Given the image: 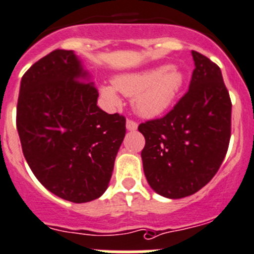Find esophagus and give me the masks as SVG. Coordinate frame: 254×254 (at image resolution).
<instances>
[{"mask_svg":"<svg viewBox=\"0 0 254 254\" xmlns=\"http://www.w3.org/2000/svg\"><path fill=\"white\" fill-rule=\"evenodd\" d=\"M137 127H138V125L134 121L127 120V122H126V128L128 129V131H136Z\"/></svg>","mask_w":254,"mask_h":254,"instance_id":"34e87169","label":"esophagus"}]
</instances>
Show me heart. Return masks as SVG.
<instances>
[{"label":"heart","instance_id":"obj_1","mask_svg":"<svg viewBox=\"0 0 254 254\" xmlns=\"http://www.w3.org/2000/svg\"><path fill=\"white\" fill-rule=\"evenodd\" d=\"M185 84V73L177 66H159L133 73L120 74L113 86H101L100 93L111 106L121 103L118 92L133 97L139 116L152 118L168 110Z\"/></svg>","mask_w":254,"mask_h":254}]
</instances>
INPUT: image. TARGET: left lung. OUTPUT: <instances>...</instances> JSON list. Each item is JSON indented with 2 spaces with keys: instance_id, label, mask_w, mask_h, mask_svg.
Segmentation results:
<instances>
[{
  "instance_id": "8db88e82",
  "label": "left lung",
  "mask_w": 254,
  "mask_h": 254,
  "mask_svg": "<svg viewBox=\"0 0 254 254\" xmlns=\"http://www.w3.org/2000/svg\"><path fill=\"white\" fill-rule=\"evenodd\" d=\"M192 57L187 93L166 116L138 126L147 182L172 199L198 192L214 177L231 138L232 102L221 68L199 52Z\"/></svg>"
}]
</instances>
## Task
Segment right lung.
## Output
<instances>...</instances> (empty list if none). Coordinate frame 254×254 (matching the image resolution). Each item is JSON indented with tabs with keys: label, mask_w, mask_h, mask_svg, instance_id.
<instances>
[{
	"label": "right lung",
	"mask_w": 254,
	"mask_h": 254,
	"mask_svg": "<svg viewBox=\"0 0 254 254\" xmlns=\"http://www.w3.org/2000/svg\"><path fill=\"white\" fill-rule=\"evenodd\" d=\"M97 98L73 51H52L21 79L16 125L23 156L50 192L73 203L105 193L126 136V118L101 110Z\"/></svg>",
	"instance_id": "obj_1"
}]
</instances>
